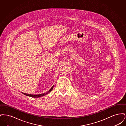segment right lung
Listing matches in <instances>:
<instances>
[{
  "label": "right lung",
  "mask_w": 126,
  "mask_h": 126,
  "mask_svg": "<svg viewBox=\"0 0 126 126\" xmlns=\"http://www.w3.org/2000/svg\"><path fill=\"white\" fill-rule=\"evenodd\" d=\"M53 86H54V85H53L49 90H48L47 92H46V93H44V94H25V93H22L24 95H26V96H30V97H34V98H38V97H41V96H44V95L47 94L49 93H50V92L52 90V89H53Z\"/></svg>",
  "instance_id": "1"
}]
</instances>
